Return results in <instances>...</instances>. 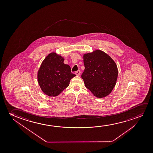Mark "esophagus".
<instances>
[{"instance_id":"obj_1","label":"esophagus","mask_w":153,"mask_h":153,"mask_svg":"<svg viewBox=\"0 0 153 153\" xmlns=\"http://www.w3.org/2000/svg\"><path fill=\"white\" fill-rule=\"evenodd\" d=\"M75 74L77 76H79L80 75V71L79 70L76 71Z\"/></svg>"}]
</instances>
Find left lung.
<instances>
[{
  "label": "left lung",
  "instance_id": "obj_1",
  "mask_svg": "<svg viewBox=\"0 0 153 153\" xmlns=\"http://www.w3.org/2000/svg\"><path fill=\"white\" fill-rule=\"evenodd\" d=\"M85 70L82 74L86 88L94 96H107L114 87L118 75L117 66L108 55L94 51L84 55Z\"/></svg>",
  "mask_w": 153,
  "mask_h": 153
}]
</instances>
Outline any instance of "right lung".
<instances>
[{
	"label": "right lung",
	"instance_id": "1",
	"mask_svg": "<svg viewBox=\"0 0 153 153\" xmlns=\"http://www.w3.org/2000/svg\"><path fill=\"white\" fill-rule=\"evenodd\" d=\"M64 59L55 53L48 54L43 61L38 73L40 88L48 96L60 94L69 86L76 75L71 73L69 65L64 63Z\"/></svg>",
	"mask_w": 153,
	"mask_h": 153
}]
</instances>
